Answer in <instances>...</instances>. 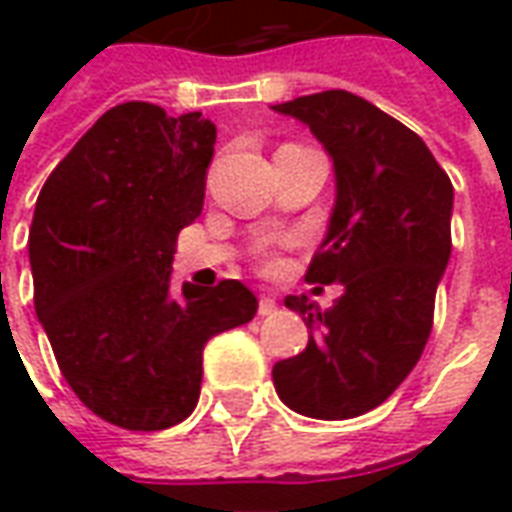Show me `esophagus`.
<instances>
[{
    "mask_svg": "<svg viewBox=\"0 0 512 512\" xmlns=\"http://www.w3.org/2000/svg\"><path fill=\"white\" fill-rule=\"evenodd\" d=\"M257 312L266 318V315H274L277 312V301L271 299V296H260V304H257Z\"/></svg>",
    "mask_w": 512,
    "mask_h": 512,
    "instance_id": "obj_1",
    "label": "esophagus"
}]
</instances>
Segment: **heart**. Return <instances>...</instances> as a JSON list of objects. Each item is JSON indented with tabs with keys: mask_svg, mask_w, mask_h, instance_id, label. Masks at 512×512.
I'll return each instance as SVG.
<instances>
[{
	"mask_svg": "<svg viewBox=\"0 0 512 512\" xmlns=\"http://www.w3.org/2000/svg\"><path fill=\"white\" fill-rule=\"evenodd\" d=\"M266 266H268V268H274V263H271V260H268V263H266Z\"/></svg>",
	"mask_w": 512,
	"mask_h": 512,
	"instance_id": "heart-1",
	"label": "heart"
}]
</instances>
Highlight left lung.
Listing matches in <instances>:
<instances>
[{
  "label": "left lung",
  "instance_id": "8db88e82",
  "mask_svg": "<svg viewBox=\"0 0 512 512\" xmlns=\"http://www.w3.org/2000/svg\"><path fill=\"white\" fill-rule=\"evenodd\" d=\"M329 150L337 202L307 282L343 285L326 312L288 296L310 343L274 365L282 403L312 419H351L384 403L425 351L452 249V183L400 120L345 90L274 106Z\"/></svg>",
  "mask_w": 512,
  "mask_h": 512
}]
</instances>
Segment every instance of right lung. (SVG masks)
Here are the masks:
<instances>
[{"label": "right lung", "mask_w": 512, "mask_h": 512, "mask_svg": "<svg viewBox=\"0 0 512 512\" xmlns=\"http://www.w3.org/2000/svg\"><path fill=\"white\" fill-rule=\"evenodd\" d=\"M216 126L200 112L112 106L54 167L35 202V312L62 376L93 414L126 430L189 417L202 348L249 323L238 279L169 296L178 233L202 213Z\"/></svg>", "instance_id": "obj_1"}]
</instances>
